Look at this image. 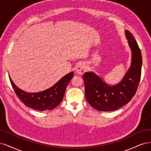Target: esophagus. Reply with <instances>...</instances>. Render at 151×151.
I'll use <instances>...</instances> for the list:
<instances>
[{"label": "esophagus", "instance_id": "34e87169", "mask_svg": "<svg viewBox=\"0 0 151 151\" xmlns=\"http://www.w3.org/2000/svg\"><path fill=\"white\" fill-rule=\"evenodd\" d=\"M86 66L84 63H80L76 67V72L80 75H83L86 71Z\"/></svg>", "mask_w": 151, "mask_h": 151}]
</instances>
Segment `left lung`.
Instances as JSON below:
<instances>
[{
	"label": "left lung",
	"mask_w": 151,
	"mask_h": 151,
	"mask_svg": "<svg viewBox=\"0 0 151 151\" xmlns=\"http://www.w3.org/2000/svg\"><path fill=\"white\" fill-rule=\"evenodd\" d=\"M132 52V64L120 83L111 86L93 73L86 72L83 76L86 99L90 105L100 111H113L120 109L131 100L137 91L141 76L142 55L132 34L125 31Z\"/></svg>",
	"instance_id": "left-lung-1"
}]
</instances>
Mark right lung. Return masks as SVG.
<instances>
[{
  "instance_id": "obj_1",
  "label": "right lung",
  "mask_w": 151,
  "mask_h": 151,
  "mask_svg": "<svg viewBox=\"0 0 151 151\" xmlns=\"http://www.w3.org/2000/svg\"><path fill=\"white\" fill-rule=\"evenodd\" d=\"M73 72L66 75L50 88L37 93H28L19 88L9 76L18 99L26 106L39 111L52 110L59 105L65 95L66 86L73 77Z\"/></svg>"
}]
</instances>
